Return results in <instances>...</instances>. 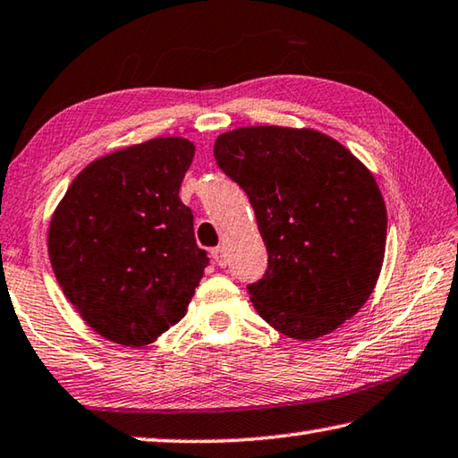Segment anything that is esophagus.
Segmentation results:
<instances>
[{
	"mask_svg": "<svg viewBox=\"0 0 458 458\" xmlns=\"http://www.w3.org/2000/svg\"><path fill=\"white\" fill-rule=\"evenodd\" d=\"M211 257L215 259V263H217L219 267H225V265H227L225 249H223V247H215V249H211Z\"/></svg>",
	"mask_w": 458,
	"mask_h": 458,
	"instance_id": "esophagus-1",
	"label": "esophagus"
}]
</instances>
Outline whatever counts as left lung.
<instances>
[{"instance_id":"1","label":"left lung","mask_w":458,"mask_h":458,"mask_svg":"<svg viewBox=\"0 0 458 458\" xmlns=\"http://www.w3.org/2000/svg\"><path fill=\"white\" fill-rule=\"evenodd\" d=\"M215 161L247 193L267 247L247 284L267 323L293 339L335 331L367 303L385 257L386 209L370 171L315 129L239 127Z\"/></svg>"}]
</instances>
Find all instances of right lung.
Wrapping results in <instances>:
<instances>
[{
	"mask_svg": "<svg viewBox=\"0 0 458 458\" xmlns=\"http://www.w3.org/2000/svg\"><path fill=\"white\" fill-rule=\"evenodd\" d=\"M193 153L183 137H157L95 159L51 217L59 287L109 341L143 347L179 323L209 265L179 199Z\"/></svg>",
	"mask_w": 458,
	"mask_h": 458,
	"instance_id": "add662e5",
	"label": "right lung"
}]
</instances>
